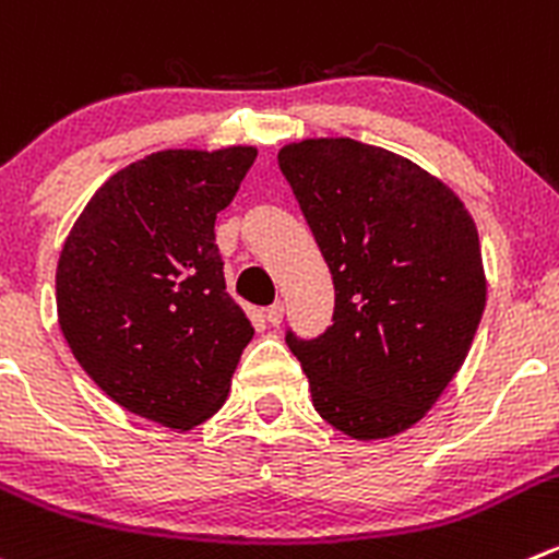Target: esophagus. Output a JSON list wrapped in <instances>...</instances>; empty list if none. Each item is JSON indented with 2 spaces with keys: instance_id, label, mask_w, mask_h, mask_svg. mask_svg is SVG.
Wrapping results in <instances>:
<instances>
[{
  "instance_id": "34e87169",
  "label": "esophagus",
  "mask_w": 559,
  "mask_h": 559,
  "mask_svg": "<svg viewBox=\"0 0 559 559\" xmlns=\"http://www.w3.org/2000/svg\"><path fill=\"white\" fill-rule=\"evenodd\" d=\"M267 322L273 324V328H278V324L284 322V306H281V302H273V306L267 308Z\"/></svg>"
}]
</instances>
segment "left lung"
Returning a JSON list of instances; mask_svg holds the SVG:
<instances>
[{"label":"left lung","mask_w":559,"mask_h":559,"mask_svg":"<svg viewBox=\"0 0 559 559\" xmlns=\"http://www.w3.org/2000/svg\"><path fill=\"white\" fill-rule=\"evenodd\" d=\"M278 166L335 286L322 335L286 330L313 406L352 440L399 435L451 384L484 317L473 215L429 171L355 139L286 144Z\"/></svg>","instance_id":"left-lung-1"}]
</instances>
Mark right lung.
<instances>
[{"instance_id": "1", "label": "right lung", "mask_w": 559, "mask_h": 559, "mask_svg": "<svg viewBox=\"0 0 559 559\" xmlns=\"http://www.w3.org/2000/svg\"><path fill=\"white\" fill-rule=\"evenodd\" d=\"M257 147L164 150L108 177L64 240L57 313L79 366L133 415L188 431L221 409L253 328L215 218Z\"/></svg>"}]
</instances>
